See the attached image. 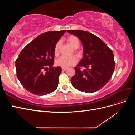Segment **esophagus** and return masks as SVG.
I'll return each instance as SVG.
<instances>
[{
    "label": "esophagus",
    "instance_id": "obj_1",
    "mask_svg": "<svg viewBox=\"0 0 135 135\" xmlns=\"http://www.w3.org/2000/svg\"><path fill=\"white\" fill-rule=\"evenodd\" d=\"M68 69V68H62V70H63V71H66V70Z\"/></svg>",
    "mask_w": 135,
    "mask_h": 135
}]
</instances>
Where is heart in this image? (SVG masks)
<instances>
[{
    "mask_svg": "<svg viewBox=\"0 0 135 135\" xmlns=\"http://www.w3.org/2000/svg\"><path fill=\"white\" fill-rule=\"evenodd\" d=\"M68 42L70 44V46L76 49L79 47L80 43L79 39H78L74 35H71L67 38ZM60 46V42H57L55 45L54 49V54L55 55H57L59 54V48ZM77 59L74 56H62L60 57L56 61V64L59 66L61 68H68L69 66L74 65L77 62Z\"/></svg>",
    "mask_w": 135,
    "mask_h": 135,
    "instance_id": "1",
    "label": "heart"
}]
</instances>
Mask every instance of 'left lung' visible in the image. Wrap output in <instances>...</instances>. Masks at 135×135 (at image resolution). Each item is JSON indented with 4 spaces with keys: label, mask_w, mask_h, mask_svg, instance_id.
Here are the masks:
<instances>
[{
    "label": "left lung",
    "mask_w": 135,
    "mask_h": 135,
    "mask_svg": "<svg viewBox=\"0 0 135 135\" xmlns=\"http://www.w3.org/2000/svg\"><path fill=\"white\" fill-rule=\"evenodd\" d=\"M67 31L77 36L83 47V57L74 68L75 74L71 79L73 86L87 93L99 91L109 82L113 74L115 62L112 50L101 39L88 31ZM80 67L85 69L80 71Z\"/></svg>",
    "instance_id": "obj_1"
}]
</instances>
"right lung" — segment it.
Returning a JSON list of instances; mask_svg holds the SVG:
<instances>
[{
  "instance_id": "add662e5",
  "label": "right lung",
  "mask_w": 135,
  "mask_h": 135,
  "mask_svg": "<svg viewBox=\"0 0 135 135\" xmlns=\"http://www.w3.org/2000/svg\"><path fill=\"white\" fill-rule=\"evenodd\" d=\"M66 30L39 35L20 52L16 61L17 76L22 87L35 95L54 92L58 86L61 67H54V49ZM47 70L46 73L43 71Z\"/></svg>"
}]
</instances>
